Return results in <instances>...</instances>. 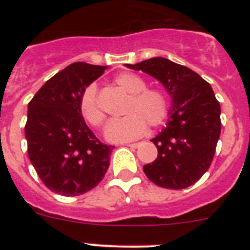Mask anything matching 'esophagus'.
<instances>
[{
  "label": "esophagus",
  "mask_w": 250,
  "mask_h": 250,
  "mask_svg": "<svg viewBox=\"0 0 250 250\" xmlns=\"http://www.w3.org/2000/svg\"><path fill=\"white\" fill-rule=\"evenodd\" d=\"M127 146H130V147H139V146H140V143H129V144H127Z\"/></svg>",
  "instance_id": "1"
}]
</instances>
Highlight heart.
I'll return each instance as SVG.
<instances>
[{
  "label": "heart",
  "instance_id": "heart-1",
  "mask_svg": "<svg viewBox=\"0 0 250 250\" xmlns=\"http://www.w3.org/2000/svg\"><path fill=\"white\" fill-rule=\"evenodd\" d=\"M115 83L129 94L123 112L125 116L107 124L105 138L112 143L134 140L145 131L146 125L156 127L164 123L169 112V103L164 92L146 89V83L140 76L131 72H123L115 79ZM80 111L90 125L99 127L105 120V114L98 101L96 86L86 87L80 100Z\"/></svg>",
  "mask_w": 250,
  "mask_h": 250
}]
</instances>
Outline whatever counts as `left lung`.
I'll return each instance as SVG.
<instances>
[{
    "mask_svg": "<svg viewBox=\"0 0 250 250\" xmlns=\"http://www.w3.org/2000/svg\"><path fill=\"white\" fill-rule=\"evenodd\" d=\"M125 66L156 79L171 98L167 126L151 139L158 158L144 165V173L161 188L190 187L210 167L220 136V104L211 86L195 71L165 57Z\"/></svg>",
    "mask_w": 250,
    "mask_h": 250,
    "instance_id": "left-lung-1",
    "label": "left lung"
}]
</instances>
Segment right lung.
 Masks as SVG:
<instances>
[{"mask_svg": "<svg viewBox=\"0 0 250 250\" xmlns=\"http://www.w3.org/2000/svg\"><path fill=\"white\" fill-rule=\"evenodd\" d=\"M106 68L71 63L46 81L27 106L28 158L43 184L60 195L91 190L109 169L115 146L100 143L80 111L83 91Z\"/></svg>", "mask_w": 250, "mask_h": 250, "instance_id": "right-lung-1", "label": "right lung"}]
</instances>
